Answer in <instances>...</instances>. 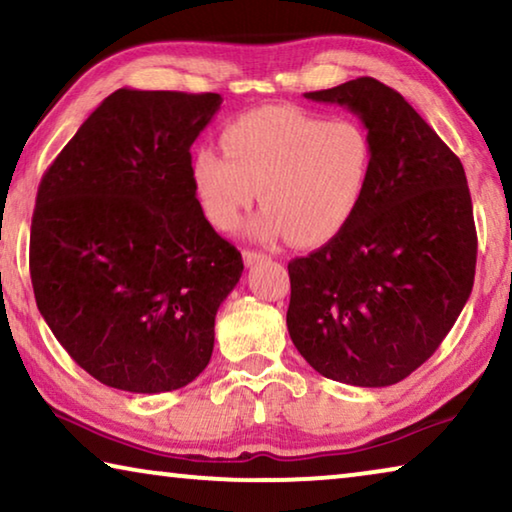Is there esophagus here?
<instances>
[{
  "instance_id": "obj_1",
  "label": "esophagus",
  "mask_w": 512,
  "mask_h": 512,
  "mask_svg": "<svg viewBox=\"0 0 512 512\" xmlns=\"http://www.w3.org/2000/svg\"><path fill=\"white\" fill-rule=\"evenodd\" d=\"M241 257H244V262H246L248 266H253V264H257V262H262V259H266L264 253H259V250H250V248H246L244 253H241Z\"/></svg>"
}]
</instances>
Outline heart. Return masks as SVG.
<instances>
[{
  "label": "heart",
  "mask_w": 512,
  "mask_h": 512,
  "mask_svg": "<svg viewBox=\"0 0 512 512\" xmlns=\"http://www.w3.org/2000/svg\"><path fill=\"white\" fill-rule=\"evenodd\" d=\"M221 142L225 153L201 146L189 162L205 219L235 230L259 196L266 210L250 223L253 237H289L300 248L348 228L375 167L372 137L359 121H325L293 106L250 110L223 128Z\"/></svg>",
  "instance_id": "heart-1"
}]
</instances>
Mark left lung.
Wrapping results in <instances>:
<instances>
[{
	"instance_id": "1",
	"label": "left lung",
	"mask_w": 512,
	"mask_h": 512,
	"mask_svg": "<svg viewBox=\"0 0 512 512\" xmlns=\"http://www.w3.org/2000/svg\"><path fill=\"white\" fill-rule=\"evenodd\" d=\"M305 97L352 110L372 137L375 167L348 228L289 262L291 341L327 379L391 386L438 350L472 293L476 228L465 169L377 79Z\"/></svg>"
}]
</instances>
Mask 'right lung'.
Segmentation results:
<instances>
[{
    "label": "right lung",
    "mask_w": 512,
    "mask_h": 512,
    "mask_svg": "<svg viewBox=\"0 0 512 512\" xmlns=\"http://www.w3.org/2000/svg\"><path fill=\"white\" fill-rule=\"evenodd\" d=\"M221 94L121 88L40 180L29 268L42 318L94 379L128 393L187 386L244 262L205 219L189 162Z\"/></svg>",
    "instance_id": "1"
}]
</instances>
